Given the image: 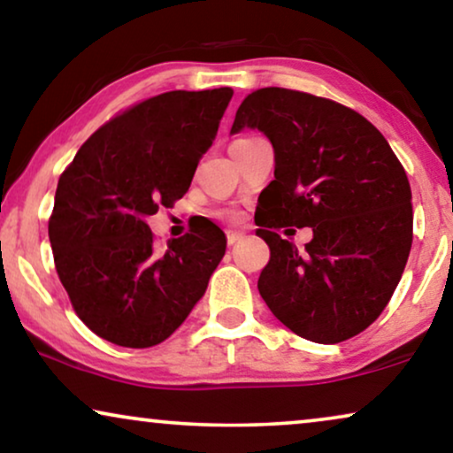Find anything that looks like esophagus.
I'll list each match as a JSON object with an SVG mask.
<instances>
[{
  "mask_svg": "<svg viewBox=\"0 0 453 453\" xmlns=\"http://www.w3.org/2000/svg\"><path fill=\"white\" fill-rule=\"evenodd\" d=\"M243 234H245V233H241V231H228V233H226V241H228V245H234V243H237V241L243 239Z\"/></svg>",
  "mask_w": 453,
  "mask_h": 453,
  "instance_id": "obj_1",
  "label": "esophagus"
}]
</instances>
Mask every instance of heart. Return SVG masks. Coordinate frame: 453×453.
<instances>
[{"instance_id": "1", "label": "heart", "mask_w": 453, "mask_h": 453, "mask_svg": "<svg viewBox=\"0 0 453 453\" xmlns=\"http://www.w3.org/2000/svg\"><path fill=\"white\" fill-rule=\"evenodd\" d=\"M241 140H247V138H241ZM219 219L231 222V225H237V222L243 220V214H241L237 208H225L219 212Z\"/></svg>"}]
</instances>
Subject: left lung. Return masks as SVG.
I'll use <instances>...</instances> for the list:
<instances>
[{"mask_svg": "<svg viewBox=\"0 0 453 453\" xmlns=\"http://www.w3.org/2000/svg\"><path fill=\"white\" fill-rule=\"evenodd\" d=\"M259 129L274 148V181L259 194L257 237L270 262L257 288L296 336L336 344L380 318L412 245V194L380 129L327 98L287 88L251 92L231 134ZM311 226L299 250L274 227Z\"/></svg>", "mask_w": 453, "mask_h": 453, "instance_id": "8db88e82", "label": "left lung"}]
</instances>
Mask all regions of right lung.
Wrapping results in <instances>:
<instances>
[{
  "label": "right lung",
  "instance_id": "right-lung-1",
  "mask_svg": "<svg viewBox=\"0 0 453 453\" xmlns=\"http://www.w3.org/2000/svg\"><path fill=\"white\" fill-rule=\"evenodd\" d=\"M231 88L173 90L123 111L59 177L49 241L78 318L117 346L171 336L226 251L212 220L154 250L148 216L185 196L212 146Z\"/></svg>",
  "mask_w": 453,
  "mask_h": 453
}]
</instances>
